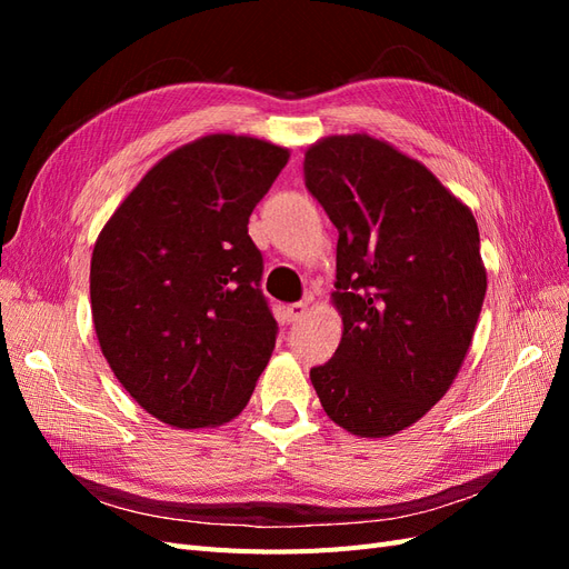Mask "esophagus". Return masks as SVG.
<instances>
[{
	"instance_id": "obj_1",
	"label": "esophagus",
	"mask_w": 569,
	"mask_h": 569,
	"mask_svg": "<svg viewBox=\"0 0 569 569\" xmlns=\"http://www.w3.org/2000/svg\"><path fill=\"white\" fill-rule=\"evenodd\" d=\"M308 306H311L308 301L289 303V306H287V320H289V322H299V320L308 313Z\"/></svg>"
}]
</instances>
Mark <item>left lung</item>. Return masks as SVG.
<instances>
[{"instance_id":"8db88e82","label":"left lung","mask_w":569,"mask_h":569,"mask_svg":"<svg viewBox=\"0 0 569 569\" xmlns=\"http://www.w3.org/2000/svg\"><path fill=\"white\" fill-rule=\"evenodd\" d=\"M306 187L339 230L335 358L322 410L366 439L403 432L451 389L487 295L477 220L418 159L368 132L306 149Z\"/></svg>"}]
</instances>
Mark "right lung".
Returning a JSON list of instances; mask_svg holds the SVG:
<instances>
[{"mask_svg": "<svg viewBox=\"0 0 569 569\" xmlns=\"http://www.w3.org/2000/svg\"><path fill=\"white\" fill-rule=\"evenodd\" d=\"M289 149L213 132L153 163L101 228L92 322L116 380L176 429L234 420L274 349L253 206Z\"/></svg>", "mask_w": 569, "mask_h": 569, "instance_id": "1", "label": "right lung"}]
</instances>
